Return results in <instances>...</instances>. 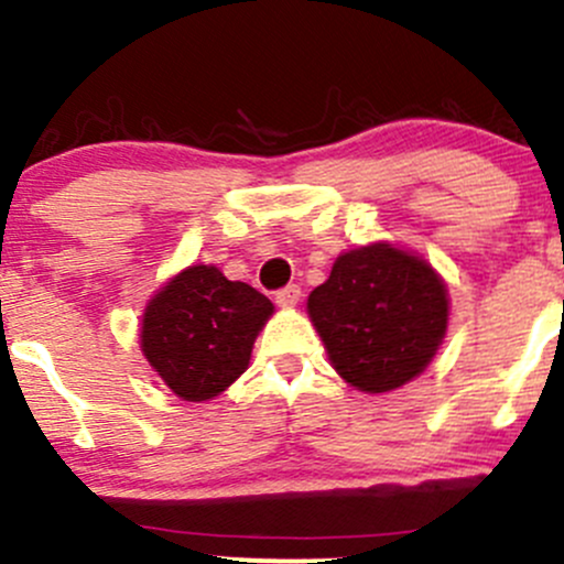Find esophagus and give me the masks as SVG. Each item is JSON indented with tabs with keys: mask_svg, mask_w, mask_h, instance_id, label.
<instances>
[{
	"mask_svg": "<svg viewBox=\"0 0 564 564\" xmlns=\"http://www.w3.org/2000/svg\"><path fill=\"white\" fill-rule=\"evenodd\" d=\"M300 297H302L300 286H286V289H281V292H275V302L281 307H294L300 302Z\"/></svg>",
	"mask_w": 564,
	"mask_h": 564,
	"instance_id": "obj_1",
	"label": "esophagus"
}]
</instances>
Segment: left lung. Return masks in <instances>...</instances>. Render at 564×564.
<instances>
[{
    "instance_id": "1",
    "label": "left lung",
    "mask_w": 564,
    "mask_h": 564,
    "mask_svg": "<svg viewBox=\"0 0 564 564\" xmlns=\"http://www.w3.org/2000/svg\"><path fill=\"white\" fill-rule=\"evenodd\" d=\"M337 376L365 394L422 376L448 329V289L413 251L370 242L340 253L307 297Z\"/></svg>"
}]
</instances>
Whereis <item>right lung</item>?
<instances>
[{"instance_id": "add662e5", "label": "right lung", "mask_w": 564, "mask_h": 564, "mask_svg": "<svg viewBox=\"0 0 564 564\" xmlns=\"http://www.w3.org/2000/svg\"><path fill=\"white\" fill-rule=\"evenodd\" d=\"M272 313L253 286L229 281L216 264H192L148 300L140 351L181 400H213L248 370Z\"/></svg>"}]
</instances>
